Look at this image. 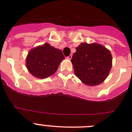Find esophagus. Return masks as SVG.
Listing matches in <instances>:
<instances>
[{
    "label": "esophagus",
    "instance_id": "esophagus-1",
    "mask_svg": "<svg viewBox=\"0 0 132 132\" xmlns=\"http://www.w3.org/2000/svg\"><path fill=\"white\" fill-rule=\"evenodd\" d=\"M67 58V59H71V58H72V55H69Z\"/></svg>",
    "mask_w": 132,
    "mask_h": 132
}]
</instances>
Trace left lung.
Returning a JSON list of instances; mask_svg holds the SVG:
<instances>
[{
	"label": "left lung",
	"mask_w": 132,
	"mask_h": 132,
	"mask_svg": "<svg viewBox=\"0 0 132 132\" xmlns=\"http://www.w3.org/2000/svg\"><path fill=\"white\" fill-rule=\"evenodd\" d=\"M112 60L110 52L103 45L82 43L76 48L71 63L75 75L85 85L93 86L108 77Z\"/></svg>",
	"instance_id": "left-lung-1"
}]
</instances>
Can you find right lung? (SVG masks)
<instances>
[{"instance_id": "1", "label": "right lung", "mask_w": 132, "mask_h": 132, "mask_svg": "<svg viewBox=\"0 0 132 132\" xmlns=\"http://www.w3.org/2000/svg\"><path fill=\"white\" fill-rule=\"evenodd\" d=\"M64 59L61 50L46 43L30 51L26 58V67L32 75L44 79L55 73Z\"/></svg>"}]
</instances>
